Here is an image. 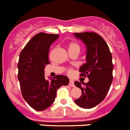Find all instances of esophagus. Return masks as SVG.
Returning <instances> with one entry per match:
<instances>
[{
  "label": "esophagus",
  "mask_w": 130,
  "mask_h": 130,
  "mask_svg": "<svg viewBox=\"0 0 130 130\" xmlns=\"http://www.w3.org/2000/svg\"><path fill=\"white\" fill-rule=\"evenodd\" d=\"M69 85L71 87H75V84H74V82L73 81V80H69Z\"/></svg>",
  "instance_id": "obj_1"
}]
</instances>
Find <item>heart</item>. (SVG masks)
Here are the masks:
<instances>
[{
  "mask_svg": "<svg viewBox=\"0 0 130 130\" xmlns=\"http://www.w3.org/2000/svg\"><path fill=\"white\" fill-rule=\"evenodd\" d=\"M79 49L80 46L77 43H76V42H71V43H69V51L79 50ZM67 73L69 75L72 74L73 70L71 69H68L67 70Z\"/></svg>",
  "mask_w": 130,
  "mask_h": 130,
  "instance_id": "1",
  "label": "heart"
}]
</instances>
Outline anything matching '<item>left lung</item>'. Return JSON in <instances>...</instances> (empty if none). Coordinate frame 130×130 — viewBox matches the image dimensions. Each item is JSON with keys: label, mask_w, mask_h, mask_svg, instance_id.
I'll return each instance as SVG.
<instances>
[{"label": "left lung", "mask_w": 130, "mask_h": 130, "mask_svg": "<svg viewBox=\"0 0 130 130\" xmlns=\"http://www.w3.org/2000/svg\"><path fill=\"white\" fill-rule=\"evenodd\" d=\"M74 35L86 45L87 63L79 69L80 76L87 77V83L75 82L82 89V96L75 100L83 108H92L105 99L113 81L112 55L107 43L95 32H75Z\"/></svg>", "instance_id": "8db88e82"}]
</instances>
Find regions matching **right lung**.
I'll return each instance as SVG.
<instances>
[{"instance_id": "1", "label": "right lung", "mask_w": 130, "mask_h": 130, "mask_svg": "<svg viewBox=\"0 0 130 130\" xmlns=\"http://www.w3.org/2000/svg\"><path fill=\"white\" fill-rule=\"evenodd\" d=\"M59 35L39 32L28 41L21 51L18 63V79L22 95L30 107L43 111L52 105L57 91L69 84L67 76L57 75L47 81L45 67L49 64V48Z\"/></svg>"}]
</instances>
